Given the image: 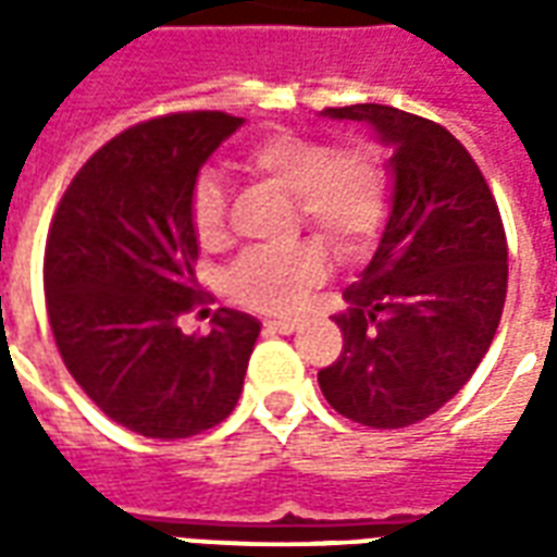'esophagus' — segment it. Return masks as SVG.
Segmentation results:
<instances>
[{
  "label": "esophagus",
  "mask_w": 557,
  "mask_h": 557,
  "mask_svg": "<svg viewBox=\"0 0 557 557\" xmlns=\"http://www.w3.org/2000/svg\"><path fill=\"white\" fill-rule=\"evenodd\" d=\"M265 331H271V334H295L298 322L295 319H268Z\"/></svg>",
  "instance_id": "34e87169"
}]
</instances>
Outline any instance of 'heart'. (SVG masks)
Returning a JSON list of instances; mask_svg holds the SVG:
<instances>
[{
    "label": "heart",
    "mask_w": 557,
    "mask_h": 557,
    "mask_svg": "<svg viewBox=\"0 0 557 557\" xmlns=\"http://www.w3.org/2000/svg\"><path fill=\"white\" fill-rule=\"evenodd\" d=\"M242 163L292 194L304 226L339 256L358 253L385 220L391 182L373 148H331L298 131H274L256 139ZM190 223L202 247L226 238V190L214 175H199L190 187ZM322 277L325 259L313 244L250 250L230 268L226 292L253 310L286 313Z\"/></svg>",
    "instance_id": "b5f03b06"
}]
</instances>
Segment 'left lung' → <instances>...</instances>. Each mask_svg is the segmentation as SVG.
<instances>
[{
	"label": "left lung",
	"mask_w": 557,
	"mask_h": 557,
	"mask_svg": "<svg viewBox=\"0 0 557 557\" xmlns=\"http://www.w3.org/2000/svg\"><path fill=\"white\" fill-rule=\"evenodd\" d=\"M373 127L391 151V211L334 315L343 351L319 387L343 418L399 430L459 394L502 322L507 238L466 146L430 119L385 103L322 110Z\"/></svg>",
	"instance_id": "obj_1"
}]
</instances>
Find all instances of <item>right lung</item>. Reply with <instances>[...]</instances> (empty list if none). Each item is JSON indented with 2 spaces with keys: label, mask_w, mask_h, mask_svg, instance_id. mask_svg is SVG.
<instances>
[{
  "label": "right lung",
  "mask_w": 557,
  "mask_h": 557,
  "mask_svg": "<svg viewBox=\"0 0 557 557\" xmlns=\"http://www.w3.org/2000/svg\"><path fill=\"white\" fill-rule=\"evenodd\" d=\"M244 119L175 113L98 148L55 208L44 295L67 373L115 423L146 438H190L242 397L259 322L220 307L206 337L184 334L199 238L190 187Z\"/></svg>",
  "instance_id": "obj_1"
}]
</instances>
